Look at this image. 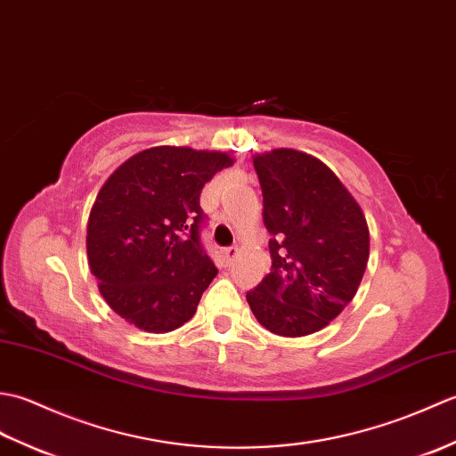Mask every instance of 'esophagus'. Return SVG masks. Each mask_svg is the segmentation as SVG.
I'll use <instances>...</instances> for the list:
<instances>
[{"label": "esophagus", "instance_id": "obj_1", "mask_svg": "<svg viewBox=\"0 0 456 456\" xmlns=\"http://www.w3.org/2000/svg\"><path fill=\"white\" fill-rule=\"evenodd\" d=\"M237 255H239V248H237V247H225V248H223V256H225V258L229 260V263H231V260H233Z\"/></svg>", "mask_w": 456, "mask_h": 456}]
</instances>
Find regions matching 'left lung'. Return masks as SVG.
Wrapping results in <instances>:
<instances>
[{
	"label": "left lung",
	"instance_id": "obj_1",
	"mask_svg": "<svg viewBox=\"0 0 456 456\" xmlns=\"http://www.w3.org/2000/svg\"><path fill=\"white\" fill-rule=\"evenodd\" d=\"M253 164L273 266L247 302L268 331L315 333L343 312L362 280L370 247L362 209L312 154L276 149Z\"/></svg>",
	"mask_w": 456,
	"mask_h": 456
}]
</instances>
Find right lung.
I'll return each instance as SVG.
<instances>
[{"instance_id":"1","label":"right lung","mask_w":456,"mask_h":456,"mask_svg":"<svg viewBox=\"0 0 456 456\" xmlns=\"http://www.w3.org/2000/svg\"><path fill=\"white\" fill-rule=\"evenodd\" d=\"M233 164L225 152L154 147L115 170L88 221V260L115 314L149 333L193 317L217 268L201 245L200 193Z\"/></svg>"}]
</instances>
